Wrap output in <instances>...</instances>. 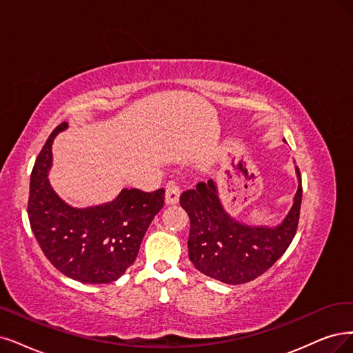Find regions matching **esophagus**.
I'll return each instance as SVG.
<instances>
[{"label": "esophagus", "instance_id": "34e87169", "mask_svg": "<svg viewBox=\"0 0 353 353\" xmlns=\"http://www.w3.org/2000/svg\"><path fill=\"white\" fill-rule=\"evenodd\" d=\"M180 199V188L174 181H168L165 186V205H174Z\"/></svg>", "mask_w": 353, "mask_h": 353}]
</instances>
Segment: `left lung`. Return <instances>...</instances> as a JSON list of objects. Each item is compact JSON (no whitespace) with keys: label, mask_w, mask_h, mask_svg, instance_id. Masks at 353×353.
I'll return each mask as SVG.
<instances>
[{"label":"left lung","mask_w":353,"mask_h":353,"mask_svg":"<svg viewBox=\"0 0 353 353\" xmlns=\"http://www.w3.org/2000/svg\"><path fill=\"white\" fill-rule=\"evenodd\" d=\"M298 189L291 210L278 225H250L231 216L219 199L215 181L198 183L181 193L180 205L190 219L189 259L199 272L224 283L239 285L265 273L288 249L298 225L303 188L295 167Z\"/></svg>","instance_id":"1"}]
</instances>
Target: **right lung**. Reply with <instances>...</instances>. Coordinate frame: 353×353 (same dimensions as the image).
Wrapping results in <instances>:
<instances>
[{"label": "right lung", "instance_id": "obj_1", "mask_svg": "<svg viewBox=\"0 0 353 353\" xmlns=\"http://www.w3.org/2000/svg\"><path fill=\"white\" fill-rule=\"evenodd\" d=\"M67 128V122L61 123L36 159L28 206L30 227L49 262L65 276L83 283H109L135 262L151 221L164 205V189L151 193L122 189L106 203L68 205L48 177L52 142Z\"/></svg>", "mask_w": 353, "mask_h": 353}]
</instances>
